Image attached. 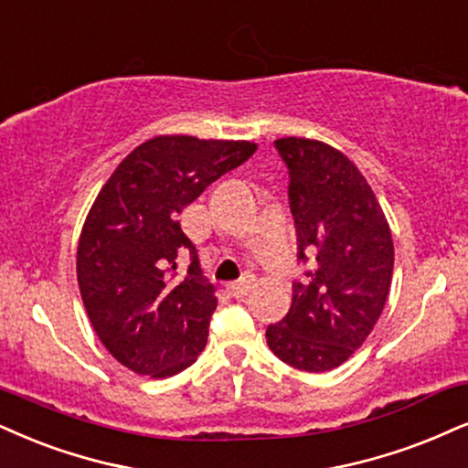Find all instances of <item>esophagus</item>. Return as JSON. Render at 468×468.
<instances>
[{"label":"esophagus","mask_w":468,"mask_h":468,"mask_svg":"<svg viewBox=\"0 0 468 468\" xmlns=\"http://www.w3.org/2000/svg\"><path fill=\"white\" fill-rule=\"evenodd\" d=\"M251 291V282L250 280H243V282H232V284H228V292L232 295L234 299H243L250 295Z\"/></svg>","instance_id":"obj_1"}]
</instances>
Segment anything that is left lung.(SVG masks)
<instances>
[{
	"mask_svg": "<svg viewBox=\"0 0 468 468\" xmlns=\"http://www.w3.org/2000/svg\"><path fill=\"white\" fill-rule=\"evenodd\" d=\"M288 166L297 258L313 261L292 282L288 314L267 327L269 349L308 373L332 371L365 343L382 314L395 250L382 206L357 166L313 138H278Z\"/></svg>",
	"mask_w": 468,
	"mask_h": 468,
	"instance_id": "left-lung-1",
	"label": "left lung"
}]
</instances>
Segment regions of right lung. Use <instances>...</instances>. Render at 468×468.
<instances>
[{"label": "right lung", "instance_id": "add662e5", "mask_svg": "<svg viewBox=\"0 0 468 468\" xmlns=\"http://www.w3.org/2000/svg\"><path fill=\"white\" fill-rule=\"evenodd\" d=\"M250 141L155 136L123 158L78 243V284L93 330L123 367L171 378L197 360L217 308L177 215L223 173L251 158ZM191 264L176 275V253Z\"/></svg>", "mask_w": 468, "mask_h": 468}]
</instances>
